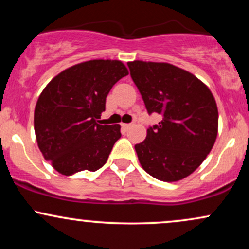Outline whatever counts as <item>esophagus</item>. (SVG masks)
<instances>
[{
  "instance_id": "34e87169",
  "label": "esophagus",
  "mask_w": 249,
  "mask_h": 249,
  "mask_svg": "<svg viewBox=\"0 0 249 249\" xmlns=\"http://www.w3.org/2000/svg\"><path fill=\"white\" fill-rule=\"evenodd\" d=\"M131 125H132V124H122V127L124 128L125 131H126L127 128H130V127H131Z\"/></svg>"
}]
</instances>
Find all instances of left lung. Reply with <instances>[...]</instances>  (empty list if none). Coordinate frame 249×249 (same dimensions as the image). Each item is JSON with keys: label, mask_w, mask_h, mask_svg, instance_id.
Masks as SVG:
<instances>
[{"label": "left lung", "mask_w": 249, "mask_h": 249, "mask_svg": "<svg viewBox=\"0 0 249 249\" xmlns=\"http://www.w3.org/2000/svg\"><path fill=\"white\" fill-rule=\"evenodd\" d=\"M148 115L162 119L148 126L134 145L146 172L161 181H178L200 166L218 133V107L206 85L187 71L167 63L128 62Z\"/></svg>", "instance_id": "left-lung-1"}]
</instances>
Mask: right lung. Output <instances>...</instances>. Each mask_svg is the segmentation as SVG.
I'll return each mask as SVG.
<instances>
[{
  "label": "right lung",
  "instance_id": "1",
  "mask_svg": "<svg viewBox=\"0 0 249 249\" xmlns=\"http://www.w3.org/2000/svg\"><path fill=\"white\" fill-rule=\"evenodd\" d=\"M126 75L122 62L93 59L64 70L43 90L34 116L37 144L63 176L95 172L107 162L121 126L97 119L111 89Z\"/></svg>",
  "mask_w": 249,
  "mask_h": 249
}]
</instances>
